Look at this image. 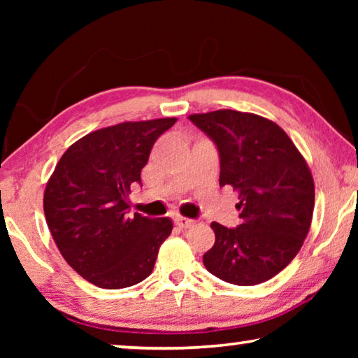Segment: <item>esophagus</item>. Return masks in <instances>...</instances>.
Instances as JSON below:
<instances>
[{
  "label": "esophagus",
  "mask_w": 358,
  "mask_h": 358,
  "mask_svg": "<svg viewBox=\"0 0 358 358\" xmlns=\"http://www.w3.org/2000/svg\"><path fill=\"white\" fill-rule=\"evenodd\" d=\"M175 224H177L180 229H189L194 224V221L185 216H175Z\"/></svg>",
  "instance_id": "1"
}]
</instances>
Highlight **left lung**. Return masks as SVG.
Masks as SVG:
<instances>
[{"label":"left lung","instance_id":"obj_1","mask_svg":"<svg viewBox=\"0 0 358 358\" xmlns=\"http://www.w3.org/2000/svg\"><path fill=\"white\" fill-rule=\"evenodd\" d=\"M216 143L220 186L238 194L241 224L211 222L215 245L203 254L211 275L235 286H256L292 262L310 232L314 180L305 157L271 120L222 108L189 115Z\"/></svg>","mask_w":358,"mask_h":358}]
</instances>
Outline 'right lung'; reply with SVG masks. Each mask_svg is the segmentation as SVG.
<instances>
[{
	"instance_id": "obj_1",
	"label": "right lung",
	"mask_w": 358,
	"mask_h": 358,
	"mask_svg": "<svg viewBox=\"0 0 358 358\" xmlns=\"http://www.w3.org/2000/svg\"><path fill=\"white\" fill-rule=\"evenodd\" d=\"M175 121H126L90 132L66 150L47 181L48 230L66 262L94 286L129 287L153 271L173 224L128 216V196L132 185H142L156 138Z\"/></svg>"
}]
</instances>
